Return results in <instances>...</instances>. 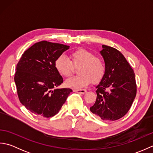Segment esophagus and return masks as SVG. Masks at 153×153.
Listing matches in <instances>:
<instances>
[{
    "mask_svg": "<svg viewBox=\"0 0 153 153\" xmlns=\"http://www.w3.org/2000/svg\"><path fill=\"white\" fill-rule=\"evenodd\" d=\"M74 92L79 93V94H85L87 92V90L85 89H74Z\"/></svg>",
    "mask_w": 153,
    "mask_h": 153,
    "instance_id": "34e87169",
    "label": "esophagus"
}]
</instances>
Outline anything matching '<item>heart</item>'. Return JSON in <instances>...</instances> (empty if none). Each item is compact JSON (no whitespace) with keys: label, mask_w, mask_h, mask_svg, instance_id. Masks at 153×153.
Returning <instances> with one entry per match:
<instances>
[{"label":"heart","mask_w":153,"mask_h":153,"mask_svg":"<svg viewBox=\"0 0 153 153\" xmlns=\"http://www.w3.org/2000/svg\"><path fill=\"white\" fill-rule=\"evenodd\" d=\"M70 60L60 55L54 61V68L62 77H69L74 68H78V76L70 77L65 82L66 87L72 89H81L91 82L97 83L102 80L105 74V65L101 58L91 52L80 48L70 55Z\"/></svg>","instance_id":"b5f03b06"}]
</instances>
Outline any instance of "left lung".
Instances as JSON below:
<instances>
[{"mask_svg": "<svg viewBox=\"0 0 153 153\" xmlns=\"http://www.w3.org/2000/svg\"><path fill=\"white\" fill-rule=\"evenodd\" d=\"M105 74L96 87L97 99L90 110L100 119L114 121L126 114L136 96L135 74L123 55L116 48L102 45Z\"/></svg>", "mask_w": 153, "mask_h": 153, "instance_id": "8db88e82", "label": "left lung"}]
</instances>
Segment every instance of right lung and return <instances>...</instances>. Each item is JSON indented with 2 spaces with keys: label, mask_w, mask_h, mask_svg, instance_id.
<instances>
[{
  "label": "right lung",
  "mask_w": 153,
  "mask_h": 153,
  "mask_svg": "<svg viewBox=\"0 0 153 153\" xmlns=\"http://www.w3.org/2000/svg\"><path fill=\"white\" fill-rule=\"evenodd\" d=\"M69 46L43 41L22 55L14 82L19 101L38 117L50 118L59 112L72 90L57 89L63 78L54 68L56 58Z\"/></svg>",
  "instance_id": "obj_1"
}]
</instances>
